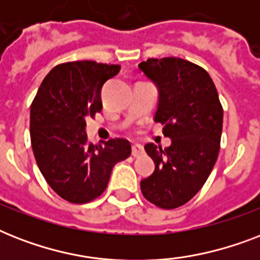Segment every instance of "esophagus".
I'll list each match as a JSON object with an SVG mask.
<instances>
[{
    "label": "esophagus",
    "instance_id": "34e87169",
    "mask_svg": "<svg viewBox=\"0 0 260 260\" xmlns=\"http://www.w3.org/2000/svg\"><path fill=\"white\" fill-rule=\"evenodd\" d=\"M143 154H144V148H143V146H140V144H134V146H132V155H134L135 158H139V156Z\"/></svg>",
    "mask_w": 260,
    "mask_h": 260
}]
</instances>
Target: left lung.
Masks as SVG:
<instances>
[{
	"label": "left lung",
	"mask_w": 260,
	"mask_h": 260,
	"mask_svg": "<svg viewBox=\"0 0 260 260\" xmlns=\"http://www.w3.org/2000/svg\"><path fill=\"white\" fill-rule=\"evenodd\" d=\"M139 70L158 89L154 121L163 124V134L171 139L165 150L154 143L144 146L155 170L140 182V189L156 206L174 209L190 201L213 170L222 106L209 74L185 59H148Z\"/></svg>",
	"instance_id": "left-lung-1"
}]
</instances>
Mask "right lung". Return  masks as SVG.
Returning <instances> with one entry per match:
<instances>
[{
	"label": "right lung",
	"mask_w": 260,
	"mask_h": 260,
	"mask_svg": "<svg viewBox=\"0 0 260 260\" xmlns=\"http://www.w3.org/2000/svg\"><path fill=\"white\" fill-rule=\"evenodd\" d=\"M120 66L91 60L54 67L30 105V143L43 177L55 193L85 204L104 193L116 163L131 155V143L87 142L86 117L101 112V90Z\"/></svg>",
	"instance_id": "1"
}]
</instances>
